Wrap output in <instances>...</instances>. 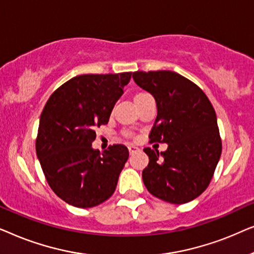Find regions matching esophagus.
I'll return each mask as SVG.
<instances>
[{
    "label": "esophagus",
    "instance_id": "1",
    "mask_svg": "<svg viewBox=\"0 0 254 254\" xmlns=\"http://www.w3.org/2000/svg\"><path fill=\"white\" fill-rule=\"evenodd\" d=\"M137 150H138V148L134 147V145H129V147H128V151H129L130 155L134 154V152H136Z\"/></svg>",
    "mask_w": 254,
    "mask_h": 254
}]
</instances>
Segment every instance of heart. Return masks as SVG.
<instances>
[{
  "label": "heart",
  "mask_w": 254,
  "mask_h": 254,
  "mask_svg": "<svg viewBox=\"0 0 254 254\" xmlns=\"http://www.w3.org/2000/svg\"><path fill=\"white\" fill-rule=\"evenodd\" d=\"M147 97H150V95H149V93H147V92H144V91H138V92L135 93L134 102H135V104H137V103H140L141 100L147 98ZM123 135L125 137H133V134H131L130 131H127V130L124 131Z\"/></svg>",
  "instance_id": "1"
}]
</instances>
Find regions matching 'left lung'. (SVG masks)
Here are the masks:
<instances>
[{
    "mask_svg": "<svg viewBox=\"0 0 254 254\" xmlns=\"http://www.w3.org/2000/svg\"><path fill=\"white\" fill-rule=\"evenodd\" d=\"M133 78L157 104L149 142L168 143L161 154L143 149L149 156L142 172L144 185L166 202H190L209 185L221 157L222 140L214 107L195 83L175 71H135Z\"/></svg>",
    "mask_w": 254,
    "mask_h": 254,
    "instance_id": "1",
    "label": "left lung"
}]
</instances>
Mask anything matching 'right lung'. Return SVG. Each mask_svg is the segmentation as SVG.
Wrapping results in <instances>:
<instances>
[{
	"instance_id": "obj_1",
	"label": "right lung",
	"mask_w": 254,
	"mask_h": 254,
	"mask_svg": "<svg viewBox=\"0 0 254 254\" xmlns=\"http://www.w3.org/2000/svg\"><path fill=\"white\" fill-rule=\"evenodd\" d=\"M130 76V71L76 76L52 93L41 112L37 156L48 185L71 206H98L116 190L128 149L113 144L100 154L91 143L96 128L109 123Z\"/></svg>"
}]
</instances>
